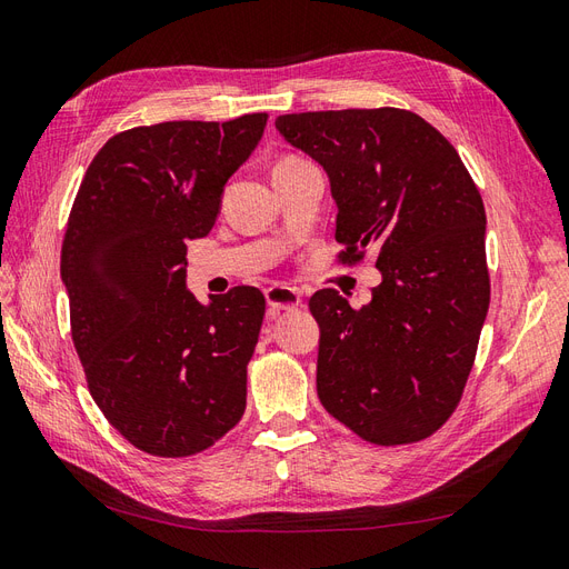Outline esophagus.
<instances>
[{
  "label": "esophagus",
  "instance_id": "1",
  "mask_svg": "<svg viewBox=\"0 0 569 569\" xmlns=\"http://www.w3.org/2000/svg\"><path fill=\"white\" fill-rule=\"evenodd\" d=\"M267 302H269V310L276 312H286V310H296L298 305L302 302V293L298 288H290V286H271L267 288Z\"/></svg>",
  "mask_w": 569,
  "mask_h": 569
}]
</instances>
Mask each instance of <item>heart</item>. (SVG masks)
Returning a JSON list of instances; mask_svg holds the SVG:
<instances>
[{
	"label": "heart",
	"instance_id": "b5f03b06",
	"mask_svg": "<svg viewBox=\"0 0 569 569\" xmlns=\"http://www.w3.org/2000/svg\"><path fill=\"white\" fill-rule=\"evenodd\" d=\"M293 163H300V158H293V156H288V158L279 160V166H276V168H286V166H293Z\"/></svg>",
	"mask_w": 569,
	"mask_h": 569
}]
</instances>
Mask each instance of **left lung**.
I'll return each instance as SVG.
<instances>
[{
  "mask_svg": "<svg viewBox=\"0 0 569 569\" xmlns=\"http://www.w3.org/2000/svg\"><path fill=\"white\" fill-rule=\"evenodd\" d=\"M281 137L329 174L339 259L368 250L382 283L353 310L317 290V395L372 445L426 440L455 413L490 305L486 209L455 146L411 110L281 114Z\"/></svg>",
  "mask_w": 569,
  "mask_h": 569,
  "instance_id": "obj_1",
  "label": "left lung"
}]
</instances>
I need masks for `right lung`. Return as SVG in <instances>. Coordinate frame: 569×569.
<instances>
[{
	"label": "right lung",
	"mask_w": 569,
	"mask_h": 569,
	"mask_svg": "<svg viewBox=\"0 0 569 569\" xmlns=\"http://www.w3.org/2000/svg\"><path fill=\"white\" fill-rule=\"evenodd\" d=\"M267 112L114 134L86 170L62 242L71 339L98 409L153 457H189L238 426L267 300L236 286L201 305L187 242L207 238Z\"/></svg>",
	"instance_id": "1"
}]
</instances>
